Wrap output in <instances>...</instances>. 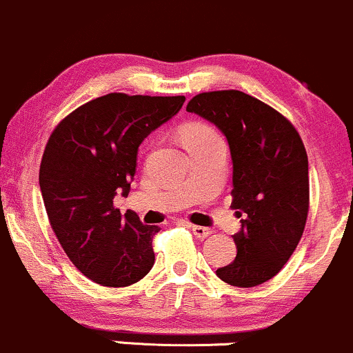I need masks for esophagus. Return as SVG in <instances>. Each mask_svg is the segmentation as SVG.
I'll return each mask as SVG.
<instances>
[{"instance_id": "34e87169", "label": "esophagus", "mask_w": 353, "mask_h": 353, "mask_svg": "<svg viewBox=\"0 0 353 353\" xmlns=\"http://www.w3.org/2000/svg\"><path fill=\"white\" fill-rule=\"evenodd\" d=\"M192 232L196 239H207V236L212 235V230L205 228V227H198V225H192Z\"/></svg>"}]
</instances>
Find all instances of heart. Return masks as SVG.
I'll return each instance as SVG.
<instances>
[{"label": "heart", "mask_w": 353, "mask_h": 353, "mask_svg": "<svg viewBox=\"0 0 353 353\" xmlns=\"http://www.w3.org/2000/svg\"><path fill=\"white\" fill-rule=\"evenodd\" d=\"M180 137H181V143H183L185 148H190V146L219 140L220 134L216 133L212 126L205 123H190L181 128Z\"/></svg>", "instance_id": "obj_1"}]
</instances>
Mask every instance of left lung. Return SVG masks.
<instances>
[{
  "label": "left lung",
  "mask_w": 353,
  "mask_h": 353,
  "mask_svg": "<svg viewBox=\"0 0 353 353\" xmlns=\"http://www.w3.org/2000/svg\"><path fill=\"white\" fill-rule=\"evenodd\" d=\"M187 112L227 138L233 201L241 228L236 256L216 276L233 287H256L282 270L299 245L308 213V158L294 125L239 90L193 97Z\"/></svg>",
  "instance_id": "left-lung-1"
}]
</instances>
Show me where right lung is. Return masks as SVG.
I'll return each instance as SVG.
<instances>
[{
  "mask_svg": "<svg viewBox=\"0 0 353 353\" xmlns=\"http://www.w3.org/2000/svg\"><path fill=\"white\" fill-rule=\"evenodd\" d=\"M185 97L110 93L70 113L51 133L39 188L54 235L83 275L103 287L137 283L152 270L155 225L121 215L113 198L128 195L138 146L180 112Z\"/></svg>",
  "mask_w": 353,
  "mask_h": 353,
  "instance_id": "right-lung-1",
  "label": "right lung"
}]
</instances>
